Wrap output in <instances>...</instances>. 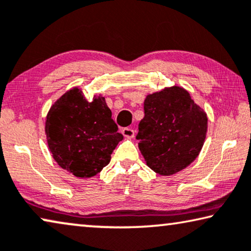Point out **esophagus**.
Masks as SVG:
<instances>
[{
    "label": "esophagus",
    "mask_w": 251,
    "mask_h": 251,
    "mask_svg": "<svg viewBox=\"0 0 251 251\" xmlns=\"http://www.w3.org/2000/svg\"><path fill=\"white\" fill-rule=\"evenodd\" d=\"M122 134L126 138H133L134 137V130L132 128H123Z\"/></svg>",
    "instance_id": "1"
}]
</instances>
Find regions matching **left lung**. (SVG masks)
I'll return each mask as SVG.
<instances>
[{"label":"left lung","instance_id":"1","mask_svg":"<svg viewBox=\"0 0 251 251\" xmlns=\"http://www.w3.org/2000/svg\"><path fill=\"white\" fill-rule=\"evenodd\" d=\"M139 123V149L148 167L169 176L191 165L203 147L207 117L183 87L147 95Z\"/></svg>","mask_w":251,"mask_h":251}]
</instances>
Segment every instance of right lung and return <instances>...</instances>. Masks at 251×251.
<instances>
[{
  "label": "right lung",
  "mask_w": 251,
  "mask_h": 251,
  "mask_svg": "<svg viewBox=\"0 0 251 251\" xmlns=\"http://www.w3.org/2000/svg\"><path fill=\"white\" fill-rule=\"evenodd\" d=\"M45 130L53 159L82 178L101 172L123 139L105 99L95 95L88 102L78 87L66 92L50 107Z\"/></svg>",
  "instance_id": "obj_1"
}]
</instances>
